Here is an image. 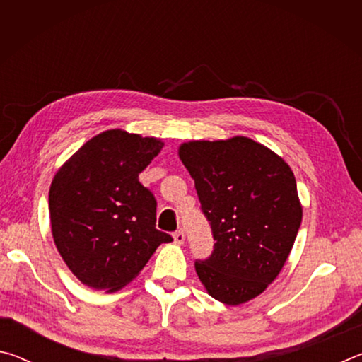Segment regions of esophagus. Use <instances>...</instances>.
<instances>
[{"label": "esophagus", "mask_w": 362, "mask_h": 362, "mask_svg": "<svg viewBox=\"0 0 362 362\" xmlns=\"http://www.w3.org/2000/svg\"><path fill=\"white\" fill-rule=\"evenodd\" d=\"M173 238L177 244H183V241H185V233H183V230H179L174 233Z\"/></svg>", "instance_id": "34e87169"}]
</instances>
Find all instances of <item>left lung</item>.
Returning a JSON list of instances; mask_svg holds the SVG:
<instances>
[{
	"label": "left lung",
	"mask_w": 362,
	"mask_h": 362,
	"mask_svg": "<svg viewBox=\"0 0 362 362\" xmlns=\"http://www.w3.org/2000/svg\"><path fill=\"white\" fill-rule=\"evenodd\" d=\"M179 156L211 225L212 254L194 269L207 292L241 305L272 284L302 223L296 177L276 153L247 137L188 142Z\"/></svg>",
	"instance_id": "1"
}]
</instances>
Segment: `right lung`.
Here are the masks:
<instances>
[{"label":"right lung","instance_id":"1","mask_svg":"<svg viewBox=\"0 0 362 362\" xmlns=\"http://www.w3.org/2000/svg\"><path fill=\"white\" fill-rule=\"evenodd\" d=\"M163 142L112 129L88 140L54 177L49 214L54 243L71 273L115 292L137 276L173 236L156 230V199L139 174Z\"/></svg>","mask_w":362,"mask_h":362}]
</instances>
